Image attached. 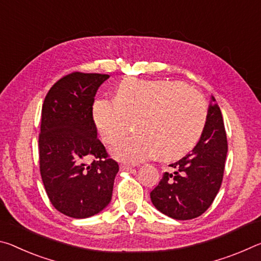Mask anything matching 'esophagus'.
<instances>
[{
  "label": "esophagus",
  "instance_id": "obj_1",
  "mask_svg": "<svg viewBox=\"0 0 261 261\" xmlns=\"http://www.w3.org/2000/svg\"><path fill=\"white\" fill-rule=\"evenodd\" d=\"M120 171H129L132 170V165H128V164H120Z\"/></svg>",
  "mask_w": 261,
  "mask_h": 261
}]
</instances>
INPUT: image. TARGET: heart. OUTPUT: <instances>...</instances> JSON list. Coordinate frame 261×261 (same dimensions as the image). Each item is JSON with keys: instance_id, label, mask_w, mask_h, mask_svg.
<instances>
[{"instance_id": "1", "label": "heart", "mask_w": 261, "mask_h": 261, "mask_svg": "<svg viewBox=\"0 0 261 261\" xmlns=\"http://www.w3.org/2000/svg\"><path fill=\"white\" fill-rule=\"evenodd\" d=\"M207 105L198 92L172 81L127 79L118 85L114 99L100 98L92 108L101 140L114 143L136 122L139 135L112 148L118 160L140 163L153 155L173 159L189 151L206 127Z\"/></svg>"}]
</instances>
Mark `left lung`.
<instances>
[{
  "instance_id": "obj_1",
  "label": "left lung",
  "mask_w": 261,
  "mask_h": 261,
  "mask_svg": "<svg viewBox=\"0 0 261 261\" xmlns=\"http://www.w3.org/2000/svg\"><path fill=\"white\" fill-rule=\"evenodd\" d=\"M215 101V98L212 97ZM228 141L219 105L208 109L206 127L192 152L164 172L150 192L152 204L176 220H192L202 215L219 193L224 173Z\"/></svg>"
}]
</instances>
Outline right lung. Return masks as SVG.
Segmentation results:
<instances>
[{
	"mask_svg": "<svg viewBox=\"0 0 261 261\" xmlns=\"http://www.w3.org/2000/svg\"><path fill=\"white\" fill-rule=\"evenodd\" d=\"M106 74L74 71L60 79L45 97L39 133V166L50 203L60 213L85 219L111 201L119 165L97 138L95 96ZM89 155L91 165L85 163Z\"/></svg>",
	"mask_w": 261,
	"mask_h": 261,
	"instance_id": "1",
	"label": "right lung"
}]
</instances>
